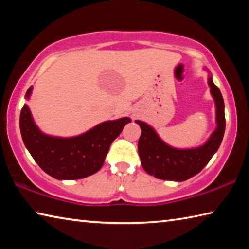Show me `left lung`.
<instances>
[{"label": "left lung", "instance_id": "obj_1", "mask_svg": "<svg viewBox=\"0 0 249 249\" xmlns=\"http://www.w3.org/2000/svg\"><path fill=\"white\" fill-rule=\"evenodd\" d=\"M208 84L215 103L216 128L204 144L192 148H176L163 142L153 126L142 121H135L141 126L142 135L138 141V154L142 166L147 174L155 178L170 181H185L196 176L220 147L225 132L224 100L218 88L214 84L209 70Z\"/></svg>", "mask_w": 249, "mask_h": 249}]
</instances>
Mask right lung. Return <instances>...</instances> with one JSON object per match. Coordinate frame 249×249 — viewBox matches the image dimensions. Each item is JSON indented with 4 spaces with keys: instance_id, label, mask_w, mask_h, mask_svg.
Instances as JSON below:
<instances>
[{
    "instance_id": "right-lung-1",
    "label": "right lung",
    "mask_w": 249,
    "mask_h": 249,
    "mask_svg": "<svg viewBox=\"0 0 249 249\" xmlns=\"http://www.w3.org/2000/svg\"><path fill=\"white\" fill-rule=\"evenodd\" d=\"M33 86L25 100L31 99ZM132 122L129 117L105 121L77 136L59 137L41 132L27 104L20 111L19 128L29 154L46 174L58 180H77L98 172L109 146Z\"/></svg>"
}]
</instances>
